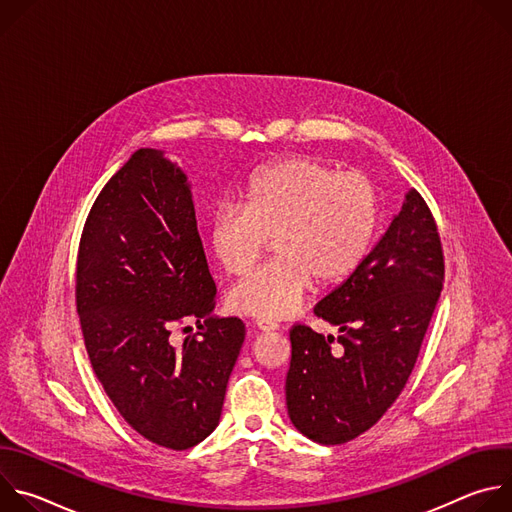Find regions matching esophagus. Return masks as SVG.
<instances>
[{
  "instance_id": "obj_1",
  "label": "esophagus",
  "mask_w": 512,
  "mask_h": 512,
  "mask_svg": "<svg viewBox=\"0 0 512 512\" xmlns=\"http://www.w3.org/2000/svg\"><path fill=\"white\" fill-rule=\"evenodd\" d=\"M255 328H259L261 332H273V330H279V324L271 322V320H265V318H259V320H255Z\"/></svg>"
}]
</instances>
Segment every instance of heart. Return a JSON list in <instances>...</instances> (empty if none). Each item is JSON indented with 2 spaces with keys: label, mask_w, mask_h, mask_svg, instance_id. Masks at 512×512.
<instances>
[{
  "label": "heart",
  "mask_w": 512,
  "mask_h": 512,
  "mask_svg": "<svg viewBox=\"0 0 512 512\" xmlns=\"http://www.w3.org/2000/svg\"><path fill=\"white\" fill-rule=\"evenodd\" d=\"M381 216L375 182L312 158H289L259 172L245 206L223 202L212 214L214 255L245 275L269 247L277 257L231 291L237 312L281 320L296 314L314 287L338 283L369 255Z\"/></svg>",
  "instance_id": "b5f03b06"
}]
</instances>
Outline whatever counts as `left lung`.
Returning <instances> with one entry per match:
<instances>
[{
    "label": "left lung",
    "instance_id": "1",
    "mask_svg": "<svg viewBox=\"0 0 512 512\" xmlns=\"http://www.w3.org/2000/svg\"><path fill=\"white\" fill-rule=\"evenodd\" d=\"M444 287V251L433 214L407 192L387 233L314 314L338 328L289 330L285 403L312 442L346 444L371 429L401 395Z\"/></svg>",
    "mask_w": 512,
    "mask_h": 512
}]
</instances>
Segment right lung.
Masks as SVG:
<instances>
[{
	"mask_svg": "<svg viewBox=\"0 0 512 512\" xmlns=\"http://www.w3.org/2000/svg\"><path fill=\"white\" fill-rule=\"evenodd\" d=\"M214 304L188 178L164 152L141 148L87 216L77 312L105 393L162 448L188 450L221 419L245 324L212 316ZM190 319L199 332L174 347L171 330Z\"/></svg>",
	"mask_w": 512,
	"mask_h": 512,
	"instance_id": "obj_1",
	"label": "right lung"
}]
</instances>
